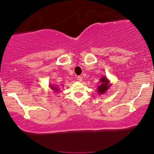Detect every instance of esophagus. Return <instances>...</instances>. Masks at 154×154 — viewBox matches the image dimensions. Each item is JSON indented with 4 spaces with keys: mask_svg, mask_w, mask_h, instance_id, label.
Wrapping results in <instances>:
<instances>
[{
    "mask_svg": "<svg viewBox=\"0 0 154 154\" xmlns=\"http://www.w3.org/2000/svg\"><path fill=\"white\" fill-rule=\"evenodd\" d=\"M77 80L79 81V82H81V81L82 80V76H78V77H77Z\"/></svg>",
    "mask_w": 154,
    "mask_h": 154,
    "instance_id": "obj_1",
    "label": "esophagus"
}]
</instances>
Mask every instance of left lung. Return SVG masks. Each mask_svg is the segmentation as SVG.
Here are the masks:
<instances>
[{
    "label": "left lung",
    "instance_id": "1",
    "mask_svg": "<svg viewBox=\"0 0 154 154\" xmlns=\"http://www.w3.org/2000/svg\"><path fill=\"white\" fill-rule=\"evenodd\" d=\"M111 84L110 83V81L109 80V79L106 77H105V76H103L100 79V83L98 88H97V92H98L99 95L106 93V92L111 87Z\"/></svg>",
    "mask_w": 154,
    "mask_h": 154
}]
</instances>
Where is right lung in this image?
Segmentation results:
<instances>
[{
    "label": "right lung",
    "mask_w": 154,
    "mask_h": 154,
    "mask_svg": "<svg viewBox=\"0 0 154 154\" xmlns=\"http://www.w3.org/2000/svg\"><path fill=\"white\" fill-rule=\"evenodd\" d=\"M49 87H50L51 89L53 90V91H54V92L55 93H57V92H59V87H58L57 85H51L50 84V85H49Z\"/></svg>",
    "instance_id": "add662e5"
}]
</instances>
